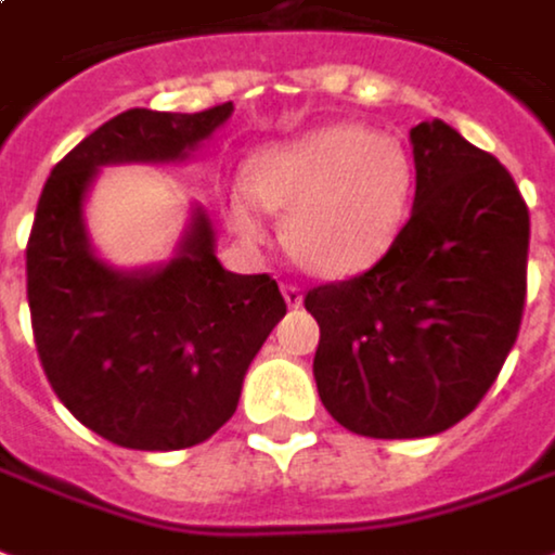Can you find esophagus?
Returning a JSON list of instances; mask_svg holds the SVG:
<instances>
[{
	"instance_id": "esophagus-1",
	"label": "esophagus",
	"mask_w": 555,
	"mask_h": 555,
	"mask_svg": "<svg viewBox=\"0 0 555 555\" xmlns=\"http://www.w3.org/2000/svg\"><path fill=\"white\" fill-rule=\"evenodd\" d=\"M281 289H283V298H286V305L289 307L301 305V298H305V295H301V286H298V283H293V281L283 283Z\"/></svg>"
}]
</instances>
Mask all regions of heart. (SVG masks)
<instances>
[{
  "mask_svg": "<svg viewBox=\"0 0 555 555\" xmlns=\"http://www.w3.org/2000/svg\"><path fill=\"white\" fill-rule=\"evenodd\" d=\"M414 162L396 139L358 124H334L305 139L262 150L250 183L230 189L238 236L260 242L266 206L286 209L283 238L307 269L343 278L390 248L408 216Z\"/></svg>",
  "mask_w": 555,
  "mask_h": 555,
  "instance_id": "obj_1",
  "label": "heart"
}]
</instances>
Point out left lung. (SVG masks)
Segmentation results:
<instances>
[{
  "instance_id": "obj_1",
  "label": "left lung",
  "mask_w": 555,
  "mask_h": 555,
  "mask_svg": "<svg viewBox=\"0 0 555 555\" xmlns=\"http://www.w3.org/2000/svg\"><path fill=\"white\" fill-rule=\"evenodd\" d=\"M411 218L366 272L307 289L319 399L363 438L440 435L482 402L527 305L529 209L443 120L411 129Z\"/></svg>"
}]
</instances>
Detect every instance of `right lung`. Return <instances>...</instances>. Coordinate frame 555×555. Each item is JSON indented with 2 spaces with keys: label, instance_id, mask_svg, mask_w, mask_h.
<instances>
[{
  "label": "right lung",
  "instance_id": "right-lung-1",
  "mask_svg": "<svg viewBox=\"0 0 555 555\" xmlns=\"http://www.w3.org/2000/svg\"><path fill=\"white\" fill-rule=\"evenodd\" d=\"M233 103L194 115L129 108L52 168L26 245V293L40 366L82 426L117 447H197L228 423L242 378L286 317L272 274H233L194 216L183 254L159 272L120 274L96 260L82 197L96 165L183 156Z\"/></svg>",
  "mask_w": 555,
  "mask_h": 555
}]
</instances>
